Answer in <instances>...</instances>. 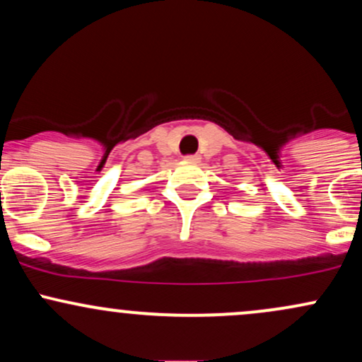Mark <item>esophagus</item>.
I'll use <instances>...</instances> for the list:
<instances>
[{
	"mask_svg": "<svg viewBox=\"0 0 362 362\" xmlns=\"http://www.w3.org/2000/svg\"><path fill=\"white\" fill-rule=\"evenodd\" d=\"M201 160L197 155H187L185 156V161H189V163H197V161Z\"/></svg>",
	"mask_w": 362,
	"mask_h": 362,
	"instance_id": "34e87169",
	"label": "esophagus"
}]
</instances>
